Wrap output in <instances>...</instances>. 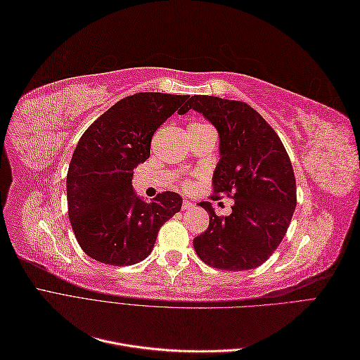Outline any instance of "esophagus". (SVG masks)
Listing matches in <instances>:
<instances>
[{"label":"esophagus","instance_id":"esophagus-1","mask_svg":"<svg viewBox=\"0 0 360 360\" xmlns=\"http://www.w3.org/2000/svg\"><path fill=\"white\" fill-rule=\"evenodd\" d=\"M193 202H191L189 200H184L183 201V204H181V210H191V209H193Z\"/></svg>","mask_w":360,"mask_h":360}]
</instances>
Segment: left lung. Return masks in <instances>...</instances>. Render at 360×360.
Listing matches in <instances>:
<instances>
[{
	"mask_svg": "<svg viewBox=\"0 0 360 360\" xmlns=\"http://www.w3.org/2000/svg\"><path fill=\"white\" fill-rule=\"evenodd\" d=\"M189 110L202 114L219 134L213 198L234 200L226 216H217L212 202H200L210 224L193 238L195 252L214 269H255L275 252L296 209L290 158L275 130L243 102L198 94L180 114Z\"/></svg>",
	"mask_w": 360,
	"mask_h": 360,
	"instance_id": "left-lung-1",
	"label": "left lung"
}]
</instances>
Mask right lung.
I'll use <instances>...</instances> for the list:
<instances>
[{
	"mask_svg": "<svg viewBox=\"0 0 360 360\" xmlns=\"http://www.w3.org/2000/svg\"><path fill=\"white\" fill-rule=\"evenodd\" d=\"M189 96L136 93L85 130L68 171L69 217L79 246L96 261L136 264L153 250L159 228L181 209L176 192L151 202L135 193L134 169L150 158L151 136ZM188 112V111H186Z\"/></svg>",
	"mask_w": 360,
	"mask_h": 360,
	"instance_id": "obj_1",
	"label": "right lung"
}]
</instances>
